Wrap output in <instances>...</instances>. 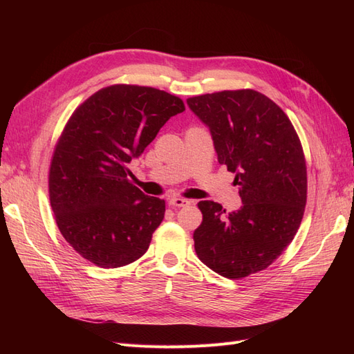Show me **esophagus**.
<instances>
[{"mask_svg": "<svg viewBox=\"0 0 354 354\" xmlns=\"http://www.w3.org/2000/svg\"><path fill=\"white\" fill-rule=\"evenodd\" d=\"M168 202H169V205L178 207V208L190 205V201L189 199H183V198H171Z\"/></svg>", "mask_w": 354, "mask_h": 354, "instance_id": "34e87169", "label": "esophagus"}]
</instances>
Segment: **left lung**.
<instances>
[{"instance_id": "8db88e82", "label": "left lung", "mask_w": 354, "mask_h": 354, "mask_svg": "<svg viewBox=\"0 0 354 354\" xmlns=\"http://www.w3.org/2000/svg\"><path fill=\"white\" fill-rule=\"evenodd\" d=\"M187 104L209 128L218 162L236 174L242 199L232 212L214 201L198 203L195 251L211 270L242 279L267 269L301 224L307 201L301 142L279 106L255 90L202 94Z\"/></svg>"}]
</instances>
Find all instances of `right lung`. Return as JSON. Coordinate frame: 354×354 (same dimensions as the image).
Masks as SVG:
<instances>
[{
    "label": "right lung",
    "instance_id": "add662e5",
    "mask_svg": "<svg viewBox=\"0 0 354 354\" xmlns=\"http://www.w3.org/2000/svg\"><path fill=\"white\" fill-rule=\"evenodd\" d=\"M183 111V100L167 91L116 84L69 118L53 153L48 194L60 233L85 260L115 269L147 251L165 201L131 185L127 167Z\"/></svg>",
    "mask_w": 354,
    "mask_h": 354
}]
</instances>
